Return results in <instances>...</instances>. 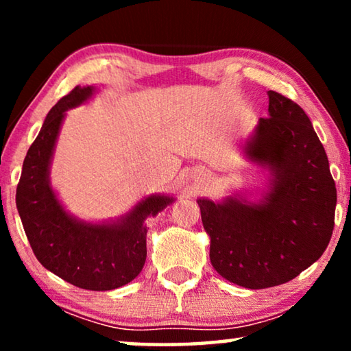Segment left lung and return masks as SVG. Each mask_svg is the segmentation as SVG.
<instances>
[{
  "label": "left lung",
  "mask_w": 351,
  "mask_h": 351,
  "mask_svg": "<svg viewBox=\"0 0 351 351\" xmlns=\"http://www.w3.org/2000/svg\"><path fill=\"white\" fill-rule=\"evenodd\" d=\"M268 96L269 117H260L246 142L249 159L274 175L265 203L198 199L212 266L249 289L293 280L324 254L335 229L336 184L324 145L299 105Z\"/></svg>",
  "instance_id": "left-lung-1"
}]
</instances>
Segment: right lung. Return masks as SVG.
<instances>
[{
	"instance_id": "add662e5",
	"label": "right lung",
	"mask_w": 351,
	"mask_h": 351,
	"mask_svg": "<svg viewBox=\"0 0 351 351\" xmlns=\"http://www.w3.org/2000/svg\"><path fill=\"white\" fill-rule=\"evenodd\" d=\"M93 94L75 86L47 112L37 139L29 147L16 186V209L35 257L46 269L83 289L110 291L139 274L147 257L148 215L173 198L148 197L114 224H86L71 218L49 186V164L64 111Z\"/></svg>"
}]
</instances>
